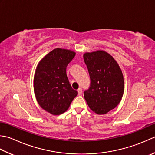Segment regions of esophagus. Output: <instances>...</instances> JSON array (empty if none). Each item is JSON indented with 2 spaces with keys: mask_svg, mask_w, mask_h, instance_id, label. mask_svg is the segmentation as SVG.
Instances as JSON below:
<instances>
[{
  "mask_svg": "<svg viewBox=\"0 0 155 155\" xmlns=\"http://www.w3.org/2000/svg\"><path fill=\"white\" fill-rule=\"evenodd\" d=\"M82 93H83V90H82L81 88H79V89H78V95H81Z\"/></svg>",
  "mask_w": 155,
  "mask_h": 155,
  "instance_id": "obj_1",
  "label": "esophagus"
}]
</instances>
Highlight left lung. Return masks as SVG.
<instances>
[{
  "label": "left lung",
  "mask_w": 155,
  "mask_h": 155,
  "mask_svg": "<svg viewBox=\"0 0 155 155\" xmlns=\"http://www.w3.org/2000/svg\"><path fill=\"white\" fill-rule=\"evenodd\" d=\"M83 58L91 80L84 97L92 111L97 114H107L122 98L124 81L122 71L114 58L104 51L85 53Z\"/></svg>",
  "instance_id": "8db88e82"
}]
</instances>
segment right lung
Listing matches in <instances>:
<instances>
[{"label":"right lung","mask_w":155,"mask_h":155,"mask_svg":"<svg viewBox=\"0 0 155 155\" xmlns=\"http://www.w3.org/2000/svg\"><path fill=\"white\" fill-rule=\"evenodd\" d=\"M74 56L71 50L56 48L47 54L36 68L33 81L36 99L42 109L53 115L65 112L78 95L66 75V67Z\"/></svg>","instance_id":"1"}]
</instances>
